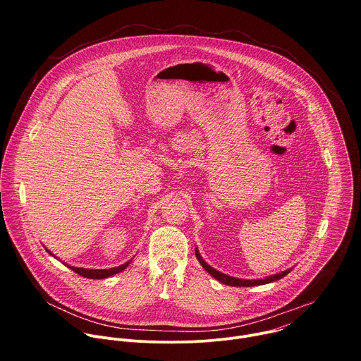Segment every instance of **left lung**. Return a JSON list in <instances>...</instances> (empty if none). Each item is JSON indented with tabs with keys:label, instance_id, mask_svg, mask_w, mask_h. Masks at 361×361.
I'll return each instance as SVG.
<instances>
[{
	"label": "left lung",
	"instance_id": "left-lung-1",
	"mask_svg": "<svg viewBox=\"0 0 361 361\" xmlns=\"http://www.w3.org/2000/svg\"><path fill=\"white\" fill-rule=\"evenodd\" d=\"M195 255L197 259L200 262V264L204 267L205 271H209L214 279H217L220 283L226 284V286H233V287H252V286H262V284H267V283H271V281H276V280H280L283 279L284 276H287L290 273V270H286V271H281L279 274H274V276H270L267 279H260V280H243V279H235V277H231V276H227L224 273H220L217 271L216 269H213L212 266H209L207 263H205L202 260V257L200 255L198 250H195Z\"/></svg>",
	"mask_w": 361,
	"mask_h": 361
}]
</instances>
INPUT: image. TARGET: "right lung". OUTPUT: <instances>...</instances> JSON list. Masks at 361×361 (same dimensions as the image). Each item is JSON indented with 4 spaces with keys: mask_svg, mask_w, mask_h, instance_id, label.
<instances>
[{
    "mask_svg": "<svg viewBox=\"0 0 361 361\" xmlns=\"http://www.w3.org/2000/svg\"><path fill=\"white\" fill-rule=\"evenodd\" d=\"M48 251V250H47ZM51 255H53V252L51 251H48ZM131 263V260L130 262H127L126 264H121V266H118V267H114V269H104V270H90V269H81V267H71V266H68L73 271H75L77 274H80L81 277H85V279H107V277H111V276H114V274H117V273H120V271H123L128 264Z\"/></svg>",
    "mask_w": 361,
    "mask_h": 361,
    "instance_id": "add662e5",
    "label": "right lung"
}]
</instances>
